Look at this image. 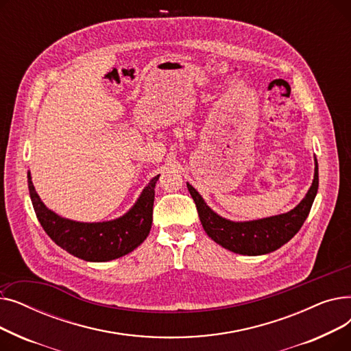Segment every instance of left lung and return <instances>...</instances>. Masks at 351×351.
Wrapping results in <instances>:
<instances>
[{"label": "left lung", "instance_id": "8db88e82", "mask_svg": "<svg viewBox=\"0 0 351 351\" xmlns=\"http://www.w3.org/2000/svg\"><path fill=\"white\" fill-rule=\"evenodd\" d=\"M315 168V179L300 204L287 213L270 216L250 222H232L215 213L197 191L189 185L188 189L195 200L200 223L208 236L222 247L247 256H259L278 250L296 234L303 226L315 202L319 189V166Z\"/></svg>", "mask_w": 351, "mask_h": 351}]
</instances>
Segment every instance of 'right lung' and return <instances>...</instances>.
I'll use <instances>...</instances> for the list:
<instances>
[{"instance_id": "obj_1", "label": "right lung", "mask_w": 351, "mask_h": 351, "mask_svg": "<svg viewBox=\"0 0 351 351\" xmlns=\"http://www.w3.org/2000/svg\"><path fill=\"white\" fill-rule=\"evenodd\" d=\"M158 179L159 175L147 183L128 213L115 220L98 223L75 222L49 210L35 192L29 172L28 189L35 215L55 243L82 261L108 262L131 253L149 234Z\"/></svg>"}]
</instances>
